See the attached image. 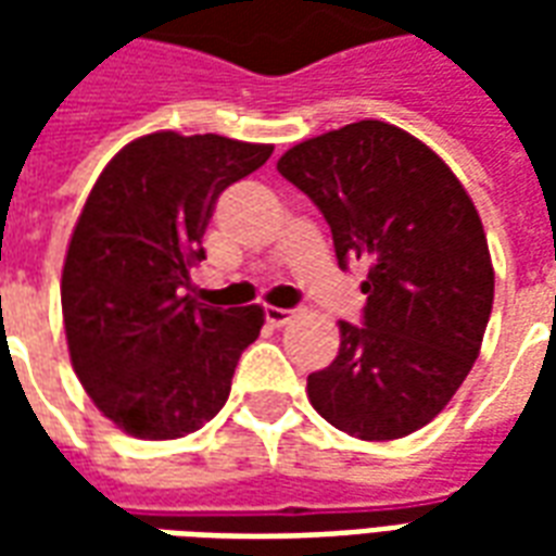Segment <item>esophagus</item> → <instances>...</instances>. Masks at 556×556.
Masks as SVG:
<instances>
[{"mask_svg": "<svg viewBox=\"0 0 556 556\" xmlns=\"http://www.w3.org/2000/svg\"><path fill=\"white\" fill-rule=\"evenodd\" d=\"M265 318L270 327H286L294 318L291 309H279V306H265Z\"/></svg>", "mask_w": 556, "mask_h": 556, "instance_id": "obj_1", "label": "esophagus"}]
</instances>
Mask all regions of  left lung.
Listing matches in <instances>:
<instances>
[{
  "instance_id": "8db88e82",
  "label": "left lung",
  "mask_w": 556,
  "mask_h": 556,
  "mask_svg": "<svg viewBox=\"0 0 556 556\" xmlns=\"http://www.w3.org/2000/svg\"><path fill=\"white\" fill-rule=\"evenodd\" d=\"M279 175L313 199L342 270L369 267L363 325L306 378L321 417L361 441H396L438 417L479 357L494 267L477 207L426 142L357 122L289 148Z\"/></svg>"
}]
</instances>
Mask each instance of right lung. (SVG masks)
I'll return each mask as SVG.
<instances>
[{
  "label": "right lung",
  "mask_w": 556,
  "mask_h": 556,
  "mask_svg": "<svg viewBox=\"0 0 556 556\" xmlns=\"http://www.w3.org/2000/svg\"><path fill=\"white\" fill-rule=\"evenodd\" d=\"M274 146L217 134H148L115 154L83 205L62 270V315L79 384L103 417L172 441L217 417L262 306L219 309L187 294L217 195Z\"/></svg>",
  "instance_id": "add662e5"
}]
</instances>
